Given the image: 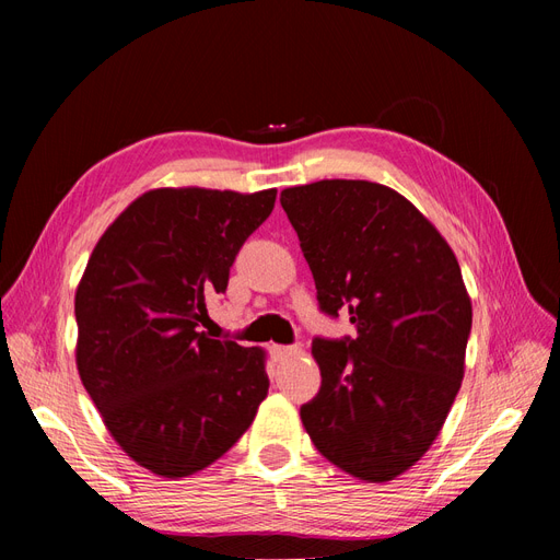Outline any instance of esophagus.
<instances>
[{
  "instance_id": "obj_1",
  "label": "esophagus",
  "mask_w": 560,
  "mask_h": 560,
  "mask_svg": "<svg viewBox=\"0 0 560 560\" xmlns=\"http://www.w3.org/2000/svg\"><path fill=\"white\" fill-rule=\"evenodd\" d=\"M270 354H273L276 362H287L301 354L299 348H287V346H270Z\"/></svg>"
}]
</instances>
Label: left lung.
<instances>
[{
  "label": "left lung",
  "instance_id": "left-lung-1",
  "mask_svg": "<svg viewBox=\"0 0 560 560\" xmlns=\"http://www.w3.org/2000/svg\"><path fill=\"white\" fill-rule=\"evenodd\" d=\"M319 308H346L352 341H317L322 387L301 422L331 465L366 483L430 451L465 376L471 299L451 245L411 200L366 179L290 186Z\"/></svg>",
  "mask_w": 560,
  "mask_h": 560
}]
</instances>
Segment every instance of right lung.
<instances>
[{
  "instance_id": "right-lung-1",
  "label": "right lung",
  "mask_w": 560,
  "mask_h": 560,
  "mask_svg": "<svg viewBox=\"0 0 560 560\" xmlns=\"http://www.w3.org/2000/svg\"><path fill=\"white\" fill-rule=\"evenodd\" d=\"M276 194L151 189L107 226L79 280L81 383L114 442L156 477H191L219 460L268 395L266 350L217 341L198 325Z\"/></svg>"
}]
</instances>
